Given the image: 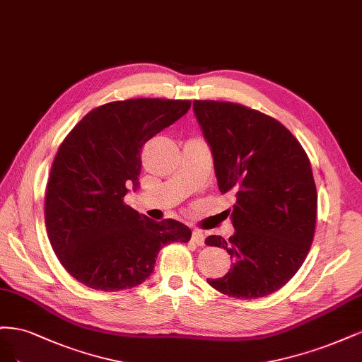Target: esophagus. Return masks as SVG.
Wrapping results in <instances>:
<instances>
[{
	"label": "esophagus",
	"instance_id": "obj_1",
	"mask_svg": "<svg viewBox=\"0 0 362 362\" xmlns=\"http://www.w3.org/2000/svg\"><path fill=\"white\" fill-rule=\"evenodd\" d=\"M204 239H206V233H204V231H202V230H194V231H192L191 240H192L194 243H197L198 247H203V245H204Z\"/></svg>",
	"mask_w": 362,
	"mask_h": 362
}]
</instances>
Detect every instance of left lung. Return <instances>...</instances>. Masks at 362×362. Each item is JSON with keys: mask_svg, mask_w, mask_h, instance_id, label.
I'll return each instance as SVG.
<instances>
[{"mask_svg": "<svg viewBox=\"0 0 362 362\" xmlns=\"http://www.w3.org/2000/svg\"><path fill=\"white\" fill-rule=\"evenodd\" d=\"M194 112L212 148L218 188L236 198L235 235L206 245L233 259L218 291L239 299L274 293L293 276L311 248L317 191L310 159L284 124L239 103L194 100Z\"/></svg>", "mask_w": 362, "mask_h": 362, "instance_id": "obj_1", "label": "left lung"}]
</instances>
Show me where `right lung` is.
I'll return each instance as SVG.
<instances>
[{"mask_svg":"<svg viewBox=\"0 0 362 362\" xmlns=\"http://www.w3.org/2000/svg\"><path fill=\"white\" fill-rule=\"evenodd\" d=\"M191 100L127 99L91 110L58 147L45 223L64 269L95 290L132 288L151 275L160 248L188 242L176 219L156 221L124 203L138 188L141 148L179 120Z\"/></svg>","mask_w":362,"mask_h":362,"instance_id":"add662e5","label":"right lung"}]
</instances>
